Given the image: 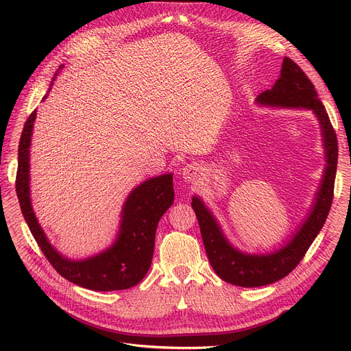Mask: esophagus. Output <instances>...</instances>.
Wrapping results in <instances>:
<instances>
[{
    "label": "esophagus",
    "mask_w": 351,
    "mask_h": 351,
    "mask_svg": "<svg viewBox=\"0 0 351 351\" xmlns=\"http://www.w3.org/2000/svg\"><path fill=\"white\" fill-rule=\"evenodd\" d=\"M202 176V168L197 163H188L185 168L182 169V178L185 182L195 183L200 179Z\"/></svg>",
    "instance_id": "obj_1"
}]
</instances>
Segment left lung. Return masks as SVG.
<instances>
[{"instance_id":"8db88e82","label":"left lung","mask_w":351,"mask_h":351,"mask_svg":"<svg viewBox=\"0 0 351 351\" xmlns=\"http://www.w3.org/2000/svg\"><path fill=\"white\" fill-rule=\"evenodd\" d=\"M256 101L261 105L313 110L320 123L327 165L315 205L304 223L283 247L267 254H249L234 249L226 241L222 229L204 202L197 196L192 197V208L197 217L202 241L213 270L222 280L242 287H259L278 282L300 263L330 212L339 158L337 136L326 108L317 97L315 85L296 62L286 57L279 80L271 89L262 92Z\"/></svg>"}]
</instances>
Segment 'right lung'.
<instances>
[{"label":"right lung","mask_w":351,"mask_h":351,"mask_svg":"<svg viewBox=\"0 0 351 351\" xmlns=\"http://www.w3.org/2000/svg\"><path fill=\"white\" fill-rule=\"evenodd\" d=\"M35 117L36 110L28 117L18 146L15 189L25 222L44 256L62 278L89 290H125L138 285L151 267L159 220L173 204L172 173L142 182L128 196L121 213L119 233L112 246L85 261H69L49 243L31 205L29 145Z\"/></svg>","instance_id":"1"}]
</instances>
